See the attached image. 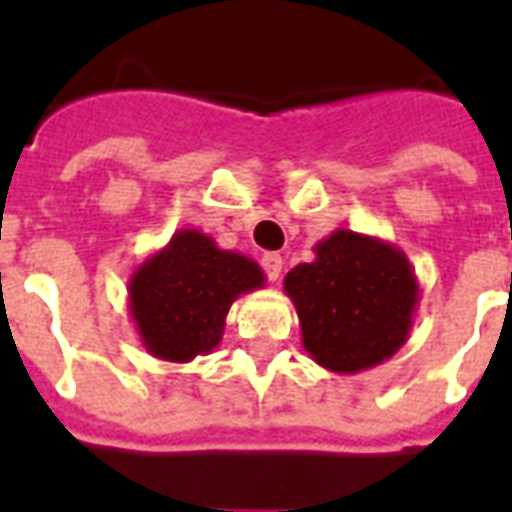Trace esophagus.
<instances>
[{
  "label": "esophagus",
  "instance_id": "obj_1",
  "mask_svg": "<svg viewBox=\"0 0 512 512\" xmlns=\"http://www.w3.org/2000/svg\"><path fill=\"white\" fill-rule=\"evenodd\" d=\"M260 263H263V271L268 279L279 281L281 268H284V260H281V255H276V252H268V255H263V260H260Z\"/></svg>",
  "mask_w": 512,
  "mask_h": 512
}]
</instances>
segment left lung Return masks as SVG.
I'll return each instance as SVG.
<instances>
[{
	"instance_id": "1",
	"label": "left lung",
	"mask_w": 512,
	"mask_h": 512,
	"mask_svg": "<svg viewBox=\"0 0 512 512\" xmlns=\"http://www.w3.org/2000/svg\"><path fill=\"white\" fill-rule=\"evenodd\" d=\"M313 263L287 273L303 348L335 374H358L404 348L420 303L409 257L377 236L340 228L316 247Z\"/></svg>"
}]
</instances>
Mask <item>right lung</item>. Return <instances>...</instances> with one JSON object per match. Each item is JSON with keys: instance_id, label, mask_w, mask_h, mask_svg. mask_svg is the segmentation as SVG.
Here are the masks:
<instances>
[{"instance_id": "1", "label": "right lung", "mask_w": 512, "mask_h": 512, "mask_svg": "<svg viewBox=\"0 0 512 512\" xmlns=\"http://www.w3.org/2000/svg\"><path fill=\"white\" fill-rule=\"evenodd\" d=\"M263 287L265 273L252 257L183 228L132 271L127 295L143 348L162 361L188 364L220 345L233 300Z\"/></svg>"}]
</instances>
